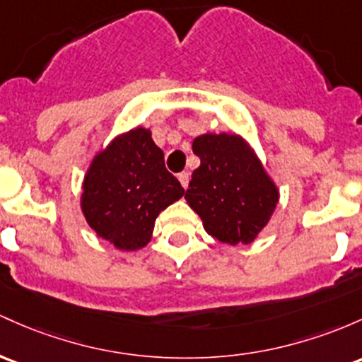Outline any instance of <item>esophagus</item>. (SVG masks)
I'll return each instance as SVG.
<instances>
[{
    "instance_id": "obj_1",
    "label": "esophagus",
    "mask_w": 362,
    "mask_h": 362,
    "mask_svg": "<svg viewBox=\"0 0 362 362\" xmlns=\"http://www.w3.org/2000/svg\"><path fill=\"white\" fill-rule=\"evenodd\" d=\"M189 180H190V173L189 172H182L178 173V182H180V185L184 189L189 187Z\"/></svg>"
}]
</instances>
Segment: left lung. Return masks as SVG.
Instances as JSON below:
<instances>
[{"label":"left lung","instance_id":"1","mask_svg":"<svg viewBox=\"0 0 362 362\" xmlns=\"http://www.w3.org/2000/svg\"><path fill=\"white\" fill-rule=\"evenodd\" d=\"M199 156L185 199L206 232L223 244H249L268 223L278 190L244 139L206 134L194 139Z\"/></svg>","mask_w":362,"mask_h":362}]
</instances>
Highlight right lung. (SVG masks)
<instances>
[{"instance_id": "add662e5", "label": "right lung", "mask_w": 362, "mask_h": 362, "mask_svg": "<svg viewBox=\"0 0 362 362\" xmlns=\"http://www.w3.org/2000/svg\"><path fill=\"white\" fill-rule=\"evenodd\" d=\"M184 196L166 170L149 130H130L94 158L84 180L82 211L90 228L118 249L136 251L151 239L154 221Z\"/></svg>"}]
</instances>
